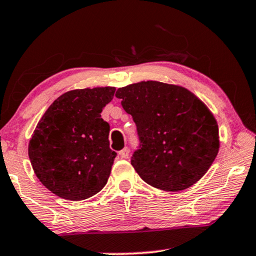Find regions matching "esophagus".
I'll use <instances>...</instances> for the list:
<instances>
[{"label":"esophagus","instance_id":"esophagus-1","mask_svg":"<svg viewBox=\"0 0 256 256\" xmlns=\"http://www.w3.org/2000/svg\"><path fill=\"white\" fill-rule=\"evenodd\" d=\"M128 154H130V150H128V148H122V151H119V156H120V158H128Z\"/></svg>","mask_w":256,"mask_h":256}]
</instances>
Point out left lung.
Here are the masks:
<instances>
[{
	"label": "left lung",
	"mask_w": 256,
	"mask_h": 256,
	"mask_svg": "<svg viewBox=\"0 0 256 256\" xmlns=\"http://www.w3.org/2000/svg\"><path fill=\"white\" fill-rule=\"evenodd\" d=\"M116 96L132 116L139 148L131 164L140 178L166 192H180L204 176L218 156V125L212 113L182 86L142 82Z\"/></svg>",
	"instance_id": "1"
}]
</instances>
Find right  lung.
I'll use <instances>...</instances> for the list:
<instances>
[{
	"instance_id": "add662e5",
	"label": "right lung",
	"mask_w": 256,
	"mask_h": 256,
	"mask_svg": "<svg viewBox=\"0 0 256 256\" xmlns=\"http://www.w3.org/2000/svg\"><path fill=\"white\" fill-rule=\"evenodd\" d=\"M114 92V87L70 90L38 122L29 160L40 182L61 198H88L108 183L117 154L110 148V125L102 111Z\"/></svg>"
}]
</instances>
